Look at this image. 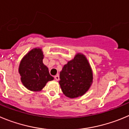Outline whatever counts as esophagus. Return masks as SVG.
<instances>
[{"mask_svg": "<svg viewBox=\"0 0 129 129\" xmlns=\"http://www.w3.org/2000/svg\"><path fill=\"white\" fill-rule=\"evenodd\" d=\"M55 79H56V81H58L59 80V79H60V77H59V75H56V76H55Z\"/></svg>", "mask_w": 129, "mask_h": 129, "instance_id": "1", "label": "esophagus"}]
</instances>
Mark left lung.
<instances>
[{
  "label": "left lung",
  "instance_id": "left-lung-1",
  "mask_svg": "<svg viewBox=\"0 0 129 129\" xmlns=\"http://www.w3.org/2000/svg\"><path fill=\"white\" fill-rule=\"evenodd\" d=\"M61 89L65 95L76 98L87 92L92 83L93 74L83 55L78 54L63 66L60 73Z\"/></svg>",
  "mask_w": 129,
  "mask_h": 129
}]
</instances>
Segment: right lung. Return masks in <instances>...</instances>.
Segmentation results:
<instances>
[{
  "instance_id": "add662e5",
  "label": "right lung",
  "mask_w": 129,
  "mask_h": 129,
  "mask_svg": "<svg viewBox=\"0 0 129 129\" xmlns=\"http://www.w3.org/2000/svg\"><path fill=\"white\" fill-rule=\"evenodd\" d=\"M43 54L39 48H35L26 54L21 61L19 73L23 85L31 91H40L47 82L54 79L43 63Z\"/></svg>"
}]
</instances>
